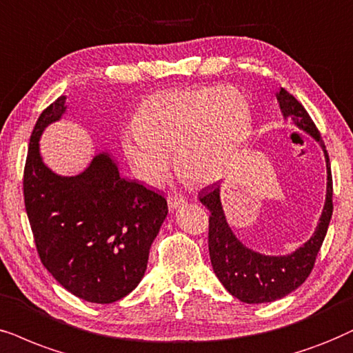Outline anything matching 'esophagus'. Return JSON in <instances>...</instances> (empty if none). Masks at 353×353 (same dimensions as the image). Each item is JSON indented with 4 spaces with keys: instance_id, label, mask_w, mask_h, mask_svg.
Instances as JSON below:
<instances>
[{
    "instance_id": "34e87169",
    "label": "esophagus",
    "mask_w": 353,
    "mask_h": 353,
    "mask_svg": "<svg viewBox=\"0 0 353 353\" xmlns=\"http://www.w3.org/2000/svg\"><path fill=\"white\" fill-rule=\"evenodd\" d=\"M184 203H185V197L181 194H171L168 197V205L171 210L181 207V205H184Z\"/></svg>"
}]
</instances>
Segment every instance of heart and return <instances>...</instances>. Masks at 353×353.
Returning <instances> with one entry per match:
<instances>
[{
  "instance_id": "b5f03b06",
  "label": "heart",
  "mask_w": 353,
  "mask_h": 353,
  "mask_svg": "<svg viewBox=\"0 0 353 353\" xmlns=\"http://www.w3.org/2000/svg\"><path fill=\"white\" fill-rule=\"evenodd\" d=\"M251 127V104L238 89H171L140 105L125 133V150L150 182L164 181L176 153L181 176L202 185L226 172Z\"/></svg>"
}]
</instances>
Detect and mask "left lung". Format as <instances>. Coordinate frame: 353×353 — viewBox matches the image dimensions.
Returning a JSON list of instances; mask_svg holds the SVG:
<instances>
[{"label": "left lung", "instance_id": "1", "mask_svg": "<svg viewBox=\"0 0 353 353\" xmlns=\"http://www.w3.org/2000/svg\"><path fill=\"white\" fill-rule=\"evenodd\" d=\"M280 109L285 119H292L307 135H311L323 146L327 168V192L323 215L319 218L314 234L288 256H264L244 246L236 238L226 223L225 212L220 202V184H212L199 194L200 202L210 210L208 218V251L212 267L218 280L234 298L243 303H270L295 292L310 276L313 270L323 241L327 233L329 221L332 216V174L331 163L321 133L310 114L300 101L282 88L276 94Z\"/></svg>", "mask_w": 353, "mask_h": 353}]
</instances>
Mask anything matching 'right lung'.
Segmentation results:
<instances>
[{
    "mask_svg": "<svg viewBox=\"0 0 353 353\" xmlns=\"http://www.w3.org/2000/svg\"><path fill=\"white\" fill-rule=\"evenodd\" d=\"M65 96L40 114L24 168V203L35 248L61 287L89 303H114L143 279L150 248L168 202L138 181L120 176L99 153L78 176H58L42 161L39 138L65 114Z\"/></svg>",
    "mask_w": 353,
    "mask_h": 353,
    "instance_id": "obj_1",
    "label": "right lung"
}]
</instances>
